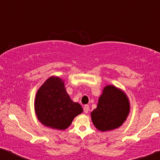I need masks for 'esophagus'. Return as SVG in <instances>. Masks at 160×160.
<instances>
[{"instance_id":"esophagus-1","label":"esophagus","mask_w":160,"mask_h":160,"mask_svg":"<svg viewBox=\"0 0 160 160\" xmlns=\"http://www.w3.org/2000/svg\"><path fill=\"white\" fill-rule=\"evenodd\" d=\"M83 111L85 113H88V111H89V106L88 105H85L84 107H83Z\"/></svg>"}]
</instances>
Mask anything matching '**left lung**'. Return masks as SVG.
Segmentation results:
<instances>
[{
	"instance_id": "1",
	"label": "left lung",
	"mask_w": 160,
	"mask_h": 160,
	"mask_svg": "<svg viewBox=\"0 0 160 160\" xmlns=\"http://www.w3.org/2000/svg\"><path fill=\"white\" fill-rule=\"evenodd\" d=\"M129 113V102L123 92L113 85L103 89L97 108L91 113L93 124L98 129L106 132L118 128Z\"/></svg>"
}]
</instances>
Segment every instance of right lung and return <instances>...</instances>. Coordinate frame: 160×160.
Returning a JSON list of instances; mask_svg holds the SVG:
<instances>
[{"label":"right lung","instance_id":"obj_1","mask_svg":"<svg viewBox=\"0 0 160 160\" xmlns=\"http://www.w3.org/2000/svg\"><path fill=\"white\" fill-rule=\"evenodd\" d=\"M35 111L38 119L44 126L64 130L72 123L75 116L82 113V108L70 99L62 79L51 77L38 90Z\"/></svg>","mask_w":160,"mask_h":160}]
</instances>
